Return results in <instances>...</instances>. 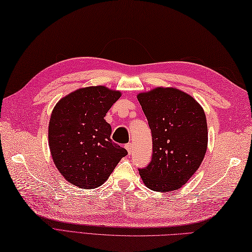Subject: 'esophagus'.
<instances>
[{"mask_svg": "<svg viewBox=\"0 0 252 252\" xmlns=\"http://www.w3.org/2000/svg\"><path fill=\"white\" fill-rule=\"evenodd\" d=\"M125 147H126V150L128 152V154H131V153H132V144L131 143H127L125 145Z\"/></svg>", "mask_w": 252, "mask_h": 252, "instance_id": "34e87169", "label": "esophagus"}]
</instances>
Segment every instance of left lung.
Returning a JSON list of instances; mask_svg holds the SVG:
<instances>
[{
	"mask_svg": "<svg viewBox=\"0 0 252 252\" xmlns=\"http://www.w3.org/2000/svg\"><path fill=\"white\" fill-rule=\"evenodd\" d=\"M152 132L150 163L139 169L143 183L158 192L180 189L203 160L207 124L203 109L191 96L172 88L138 95Z\"/></svg>",
	"mask_w": 252,
	"mask_h": 252,
	"instance_id": "obj_1",
	"label": "left lung"
}]
</instances>
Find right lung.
Instances as JSON below:
<instances>
[{
	"mask_svg": "<svg viewBox=\"0 0 252 252\" xmlns=\"http://www.w3.org/2000/svg\"><path fill=\"white\" fill-rule=\"evenodd\" d=\"M121 97L105 87L80 89L62 98L49 123V147L58 170L72 185L93 189L107 181L128 153L110 138L106 113Z\"/></svg>",
	"mask_w": 252,
	"mask_h": 252,
	"instance_id": "right-lung-1",
	"label": "right lung"
}]
</instances>
